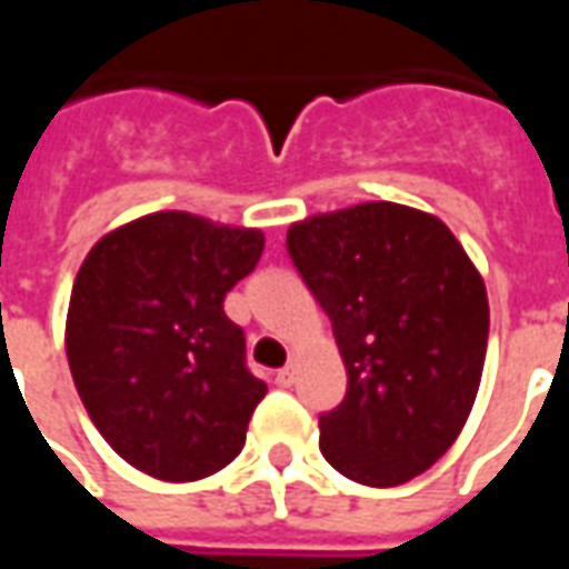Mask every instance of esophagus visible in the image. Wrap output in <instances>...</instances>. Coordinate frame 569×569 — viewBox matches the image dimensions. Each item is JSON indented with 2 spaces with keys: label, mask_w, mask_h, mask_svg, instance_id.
I'll list each match as a JSON object with an SVG mask.
<instances>
[{
  "label": "esophagus",
  "mask_w": 569,
  "mask_h": 569,
  "mask_svg": "<svg viewBox=\"0 0 569 569\" xmlns=\"http://www.w3.org/2000/svg\"><path fill=\"white\" fill-rule=\"evenodd\" d=\"M273 381L280 383V387H292L296 383V366H283V369L273 375Z\"/></svg>",
  "instance_id": "34e87169"
}]
</instances>
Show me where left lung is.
<instances>
[{"instance_id":"left-lung-1","label":"left lung","mask_w":569,"mask_h":569,"mask_svg":"<svg viewBox=\"0 0 569 569\" xmlns=\"http://www.w3.org/2000/svg\"><path fill=\"white\" fill-rule=\"evenodd\" d=\"M286 249L347 369L345 402L320 415L322 457L359 485H406L476 402L490 326L481 273L441 219L390 200L296 222Z\"/></svg>"}]
</instances>
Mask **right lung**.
Here are the masks:
<instances>
[{"mask_svg":"<svg viewBox=\"0 0 569 569\" xmlns=\"http://www.w3.org/2000/svg\"><path fill=\"white\" fill-rule=\"evenodd\" d=\"M261 249L259 228L167 210L109 231L81 261L69 371L93 427L146 476L198 481L243 448L268 387L222 301Z\"/></svg>","mask_w":569,"mask_h":569,"instance_id":"obj_1","label":"right lung"}]
</instances>
